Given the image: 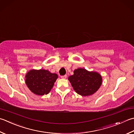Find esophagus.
Listing matches in <instances>:
<instances>
[{
    "mask_svg": "<svg viewBox=\"0 0 134 134\" xmlns=\"http://www.w3.org/2000/svg\"><path fill=\"white\" fill-rule=\"evenodd\" d=\"M61 78H63V79H65V78H67V75H62V76H61Z\"/></svg>",
    "mask_w": 134,
    "mask_h": 134,
    "instance_id": "34e87169",
    "label": "esophagus"
}]
</instances>
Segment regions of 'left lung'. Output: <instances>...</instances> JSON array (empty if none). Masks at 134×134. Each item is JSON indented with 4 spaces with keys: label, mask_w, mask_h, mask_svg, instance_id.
<instances>
[{
    "label": "left lung",
    "mask_w": 134,
    "mask_h": 134,
    "mask_svg": "<svg viewBox=\"0 0 134 134\" xmlns=\"http://www.w3.org/2000/svg\"><path fill=\"white\" fill-rule=\"evenodd\" d=\"M69 80L76 92L83 96L95 93L102 82V76L99 73L81 68L74 70V75L70 76Z\"/></svg>",
    "instance_id": "obj_1"
}]
</instances>
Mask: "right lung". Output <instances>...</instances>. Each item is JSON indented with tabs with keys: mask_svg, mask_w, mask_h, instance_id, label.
<instances>
[{
	"mask_svg": "<svg viewBox=\"0 0 134 134\" xmlns=\"http://www.w3.org/2000/svg\"><path fill=\"white\" fill-rule=\"evenodd\" d=\"M58 75L45 70H32L25 76V82L28 88L38 95L48 94L53 88Z\"/></svg>",
	"mask_w": 134,
	"mask_h": 134,
	"instance_id": "right-lung-1",
	"label": "right lung"
}]
</instances>
